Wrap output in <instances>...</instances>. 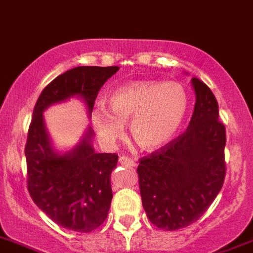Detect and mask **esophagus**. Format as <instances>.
I'll use <instances>...</instances> for the list:
<instances>
[{
	"mask_svg": "<svg viewBox=\"0 0 253 253\" xmlns=\"http://www.w3.org/2000/svg\"><path fill=\"white\" fill-rule=\"evenodd\" d=\"M119 163L122 164V165L135 166L134 160H131L130 157H128V156H120V157H119Z\"/></svg>",
	"mask_w": 253,
	"mask_h": 253,
	"instance_id": "34e87169",
	"label": "esophagus"
}]
</instances>
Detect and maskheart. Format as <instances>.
Segmentation results:
<instances>
[{
  "mask_svg": "<svg viewBox=\"0 0 253 253\" xmlns=\"http://www.w3.org/2000/svg\"><path fill=\"white\" fill-rule=\"evenodd\" d=\"M110 111L103 106L92 110V124L107 146L124 134L129 123L133 141L146 151H157L172 141L184 120L188 98L175 82L141 81L119 87L109 97Z\"/></svg>",
  "mask_w": 253,
  "mask_h": 253,
  "instance_id": "1",
  "label": "heart"
}]
</instances>
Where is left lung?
Wrapping results in <instances>:
<instances>
[{"label":"left lung","instance_id":"8db88e82","mask_svg":"<svg viewBox=\"0 0 253 253\" xmlns=\"http://www.w3.org/2000/svg\"><path fill=\"white\" fill-rule=\"evenodd\" d=\"M196 94L188 128L160 151L139 160L143 209L153 225L178 230L197 221L225 179V126L217 101L204 82L192 78Z\"/></svg>","mask_w":253,"mask_h":253}]
</instances>
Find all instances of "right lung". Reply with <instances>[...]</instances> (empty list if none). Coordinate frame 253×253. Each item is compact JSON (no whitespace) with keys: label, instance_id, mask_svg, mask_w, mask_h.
I'll use <instances>...</instances> for the list:
<instances>
[{"label":"right lung","instance_id":"right-lung-1","mask_svg":"<svg viewBox=\"0 0 253 253\" xmlns=\"http://www.w3.org/2000/svg\"><path fill=\"white\" fill-rule=\"evenodd\" d=\"M118 70V66L71 69L53 79L34 106L25 144L28 191L49 219L69 230L89 233L106 220L112 200L110 178L118 155L94 152L90 126L73 150L56 151L43 111L77 96L84 101L90 118L98 90Z\"/></svg>","mask_w":253,"mask_h":253}]
</instances>
